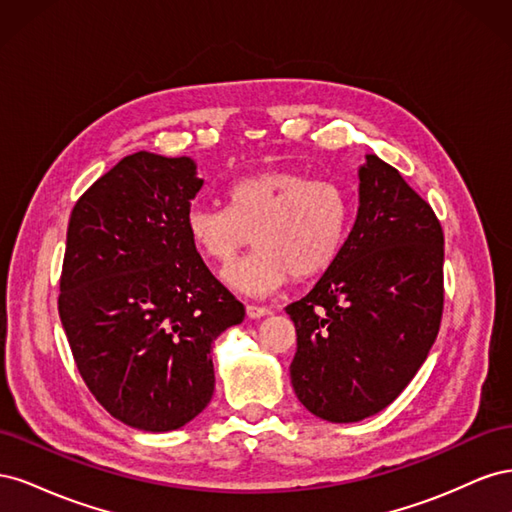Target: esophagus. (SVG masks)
<instances>
[{
	"label": "esophagus",
	"instance_id": "obj_1",
	"mask_svg": "<svg viewBox=\"0 0 512 512\" xmlns=\"http://www.w3.org/2000/svg\"><path fill=\"white\" fill-rule=\"evenodd\" d=\"M269 314H271L269 307L247 303V316H250V318H265V316H269Z\"/></svg>",
	"mask_w": 512,
	"mask_h": 512
}]
</instances>
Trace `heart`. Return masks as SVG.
Masks as SVG:
<instances>
[{
  "label": "heart",
  "instance_id": "obj_1",
  "mask_svg": "<svg viewBox=\"0 0 512 512\" xmlns=\"http://www.w3.org/2000/svg\"><path fill=\"white\" fill-rule=\"evenodd\" d=\"M226 198L228 207H190L185 232L203 258L220 267H228L254 235V254L226 271L232 288L267 294L292 275L307 280L322 273L342 252L352 196L335 179L262 170L232 183Z\"/></svg>",
  "mask_w": 512,
  "mask_h": 512
}]
</instances>
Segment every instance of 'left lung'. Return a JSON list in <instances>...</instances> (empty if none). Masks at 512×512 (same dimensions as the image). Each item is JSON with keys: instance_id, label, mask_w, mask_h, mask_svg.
Masks as SVG:
<instances>
[{"instance_id": "obj_1", "label": "left lung", "mask_w": 512, "mask_h": 512, "mask_svg": "<svg viewBox=\"0 0 512 512\" xmlns=\"http://www.w3.org/2000/svg\"><path fill=\"white\" fill-rule=\"evenodd\" d=\"M359 213L333 265L286 307L297 329L290 380L324 421L356 423L406 389L444 309V232L399 170L367 156Z\"/></svg>"}]
</instances>
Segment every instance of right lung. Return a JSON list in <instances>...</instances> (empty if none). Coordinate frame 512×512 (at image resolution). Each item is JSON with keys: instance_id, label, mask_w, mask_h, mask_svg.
<instances>
[{"instance_id": "add662e5", "label": "right lung", "mask_w": 512, "mask_h": 512, "mask_svg": "<svg viewBox=\"0 0 512 512\" xmlns=\"http://www.w3.org/2000/svg\"><path fill=\"white\" fill-rule=\"evenodd\" d=\"M203 188L190 158L138 151L76 200L59 277V318L98 404L143 431L207 408L211 344L245 307L196 252L185 213Z\"/></svg>"}]
</instances>
